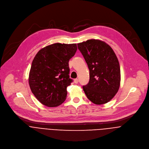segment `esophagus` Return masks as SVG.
<instances>
[{"mask_svg":"<svg viewBox=\"0 0 149 149\" xmlns=\"http://www.w3.org/2000/svg\"><path fill=\"white\" fill-rule=\"evenodd\" d=\"M78 81H79V80H78V78H76V79H74V82H75V84L78 83Z\"/></svg>","mask_w":149,"mask_h":149,"instance_id":"esophagus-1","label":"esophagus"}]
</instances>
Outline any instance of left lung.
<instances>
[{"mask_svg": "<svg viewBox=\"0 0 149 149\" xmlns=\"http://www.w3.org/2000/svg\"><path fill=\"white\" fill-rule=\"evenodd\" d=\"M90 70V81L82 87L87 97L97 105L110 101L118 92L120 68L113 49L105 42L90 39L77 44Z\"/></svg>", "mask_w": 149, "mask_h": 149, "instance_id": "left-lung-1", "label": "left lung"}]
</instances>
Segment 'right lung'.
Here are the masks:
<instances>
[{
	"mask_svg": "<svg viewBox=\"0 0 149 149\" xmlns=\"http://www.w3.org/2000/svg\"><path fill=\"white\" fill-rule=\"evenodd\" d=\"M77 50L76 44L56 43L41 49L35 55L29 75L32 93L47 107L61 105L67 98L70 78L68 62Z\"/></svg>",
	"mask_w": 149,
	"mask_h": 149,
	"instance_id": "right-lung-1",
	"label": "right lung"
}]
</instances>
